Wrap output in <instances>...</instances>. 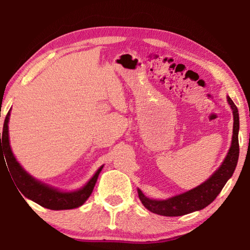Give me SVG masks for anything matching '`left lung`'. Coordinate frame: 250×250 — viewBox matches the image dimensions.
Wrapping results in <instances>:
<instances>
[{
	"label": "left lung",
	"mask_w": 250,
	"mask_h": 250,
	"mask_svg": "<svg viewBox=\"0 0 250 250\" xmlns=\"http://www.w3.org/2000/svg\"><path fill=\"white\" fill-rule=\"evenodd\" d=\"M227 101L232 110L234 116V128H232V139L229 151L225 160L218 170L211 175L204 183L198 185L197 188L188 191L180 195L167 198V200H152L145 196L141 189L138 188L139 198L142 202L143 206L150 211L162 216H182V215L193 213V211L205 208L209 205L225 186L226 182L230 179L234 173L237 161L239 156V145H238V131H239V115L236 104L232 100L227 97Z\"/></svg>",
	"instance_id": "8db88e82"
}]
</instances>
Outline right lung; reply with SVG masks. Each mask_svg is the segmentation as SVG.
Listing matches in <instances>:
<instances>
[{"label":"right lung","instance_id":"add662e5","mask_svg":"<svg viewBox=\"0 0 250 250\" xmlns=\"http://www.w3.org/2000/svg\"><path fill=\"white\" fill-rule=\"evenodd\" d=\"M10 111L7 112L4 120L3 132L0 133V155L5 156V161L10 171L12 179L18 186L20 192L28 200H32L37 204L46 207L48 209L59 210V209H73L76 207L82 206L88 200L95 188V184L98 179L99 173L103 170V167L98 168L95 175L88 181V183L83 188L74 192H62L52 186H48L42 182L34 179L32 175L21 167V164L16 161L13 152L11 150L10 140H8V120H10ZM2 141H0V138Z\"/></svg>","mask_w":250,"mask_h":250}]
</instances>
